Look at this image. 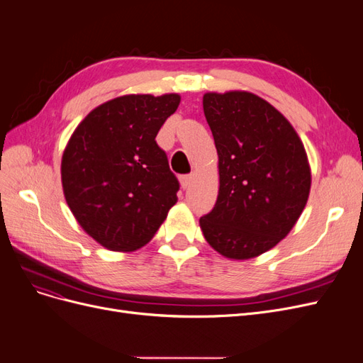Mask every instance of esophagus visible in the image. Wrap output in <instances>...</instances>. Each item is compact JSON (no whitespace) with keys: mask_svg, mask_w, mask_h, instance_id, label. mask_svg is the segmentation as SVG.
<instances>
[{"mask_svg":"<svg viewBox=\"0 0 363 363\" xmlns=\"http://www.w3.org/2000/svg\"><path fill=\"white\" fill-rule=\"evenodd\" d=\"M192 174H186V175H180V184H182V188L183 189H188L189 186H191V183H192Z\"/></svg>","mask_w":363,"mask_h":363,"instance_id":"obj_1","label":"esophagus"}]
</instances>
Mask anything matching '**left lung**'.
Returning <instances> with one entry per match:
<instances>
[{
  "label": "left lung",
  "mask_w": 363,
  "mask_h": 363,
  "mask_svg": "<svg viewBox=\"0 0 363 363\" xmlns=\"http://www.w3.org/2000/svg\"><path fill=\"white\" fill-rule=\"evenodd\" d=\"M207 124L218 151L219 191L201 232L227 259L247 260L276 247L298 221L311 192V164L289 121L263 98L207 92Z\"/></svg>",
  "instance_id": "1"
}]
</instances>
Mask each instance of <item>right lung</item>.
Wrapping results in <instances>:
<instances>
[{
    "instance_id": "obj_1",
    "label": "right lung",
    "mask_w": 363,
    "mask_h": 363,
    "mask_svg": "<svg viewBox=\"0 0 363 363\" xmlns=\"http://www.w3.org/2000/svg\"><path fill=\"white\" fill-rule=\"evenodd\" d=\"M179 94H130L95 107L62 156V186L77 223L111 251L150 242L177 203L179 180L156 136Z\"/></svg>"
}]
</instances>
